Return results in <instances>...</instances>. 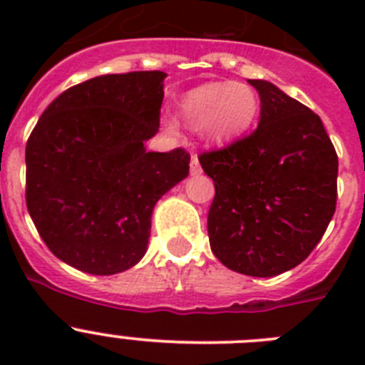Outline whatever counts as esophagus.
Segmentation results:
<instances>
[{
	"label": "esophagus",
	"instance_id": "obj_1",
	"mask_svg": "<svg viewBox=\"0 0 365 365\" xmlns=\"http://www.w3.org/2000/svg\"><path fill=\"white\" fill-rule=\"evenodd\" d=\"M190 172H192V175H199L201 173V164H199V159L193 155L192 160H190Z\"/></svg>",
	"mask_w": 365,
	"mask_h": 365
}]
</instances>
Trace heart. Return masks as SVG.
Instances as JSON below:
<instances>
[{
  "label": "heart",
  "mask_w": 365,
  "mask_h": 365,
  "mask_svg": "<svg viewBox=\"0 0 365 365\" xmlns=\"http://www.w3.org/2000/svg\"><path fill=\"white\" fill-rule=\"evenodd\" d=\"M259 98L241 82H208L193 87L180 100V115L192 128H199L205 140L225 146L243 137L256 122ZM168 131H177V120L164 118Z\"/></svg>",
  "instance_id": "b5f03b06"
}]
</instances>
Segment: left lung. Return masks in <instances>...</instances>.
Listing matches in <instances>:
<instances>
[{"instance_id": "obj_1", "label": "left lung", "mask_w": 365, "mask_h": 365, "mask_svg": "<svg viewBox=\"0 0 365 365\" xmlns=\"http://www.w3.org/2000/svg\"><path fill=\"white\" fill-rule=\"evenodd\" d=\"M259 125L230 146L199 155L215 186L212 252L234 272L272 278L314 250L336 210L338 157L322 118L267 80H248Z\"/></svg>"}]
</instances>
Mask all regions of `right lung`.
Listing matches in <instances>:
<instances>
[{
    "label": "right lung",
    "instance_id": "1",
    "mask_svg": "<svg viewBox=\"0 0 365 365\" xmlns=\"http://www.w3.org/2000/svg\"><path fill=\"white\" fill-rule=\"evenodd\" d=\"M163 71L102 74L54 98L25 148V199L51 252L96 276L137 265L151 214L188 177L185 150L146 151L159 131Z\"/></svg>",
    "mask_w": 365,
    "mask_h": 365
}]
</instances>
